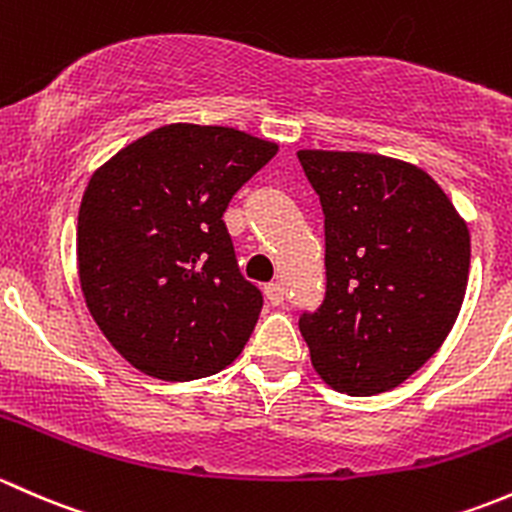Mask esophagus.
<instances>
[{"instance_id": "1", "label": "esophagus", "mask_w": 512, "mask_h": 512, "mask_svg": "<svg viewBox=\"0 0 512 512\" xmlns=\"http://www.w3.org/2000/svg\"><path fill=\"white\" fill-rule=\"evenodd\" d=\"M263 293H266V300L271 305H281L283 298H286V288H283L281 283H268V286L263 288Z\"/></svg>"}]
</instances>
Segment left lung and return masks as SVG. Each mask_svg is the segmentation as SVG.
Here are the masks:
<instances>
[{"instance_id":"1","label":"left lung","mask_w":512,"mask_h":512,"mask_svg":"<svg viewBox=\"0 0 512 512\" xmlns=\"http://www.w3.org/2000/svg\"><path fill=\"white\" fill-rule=\"evenodd\" d=\"M325 214V300L300 335L325 384L389 392L451 333L471 234L444 189L412 162L370 152L298 150Z\"/></svg>"}]
</instances>
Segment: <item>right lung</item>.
Segmentation results:
<instances>
[{"label": "right lung", "mask_w": 512, "mask_h": 512, "mask_svg": "<svg viewBox=\"0 0 512 512\" xmlns=\"http://www.w3.org/2000/svg\"><path fill=\"white\" fill-rule=\"evenodd\" d=\"M278 145L221 125L172 123L93 172L78 209V278L110 345L165 382L241 355L261 291L239 273L224 212Z\"/></svg>", "instance_id": "right-lung-1"}]
</instances>
